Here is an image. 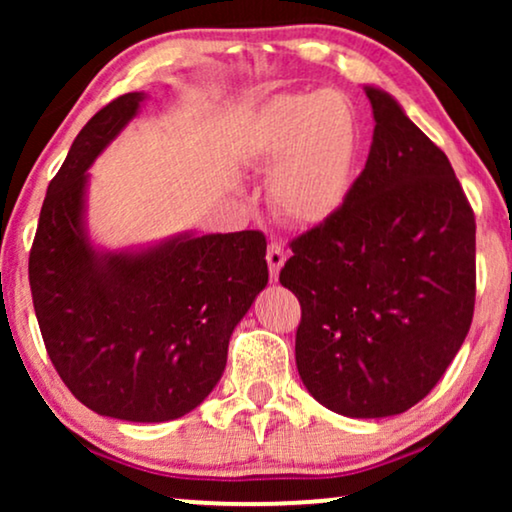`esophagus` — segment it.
<instances>
[{"label":"esophagus","mask_w":512,"mask_h":512,"mask_svg":"<svg viewBox=\"0 0 512 512\" xmlns=\"http://www.w3.org/2000/svg\"><path fill=\"white\" fill-rule=\"evenodd\" d=\"M265 258H268V265H270V277L277 279L279 270H282V265H284V261H286V251H284L282 244L270 242L268 256H265Z\"/></svg>","instance_id":"1"}]
</instances>
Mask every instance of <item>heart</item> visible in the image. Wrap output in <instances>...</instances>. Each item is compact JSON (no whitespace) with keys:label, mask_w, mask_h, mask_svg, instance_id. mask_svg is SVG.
I'll return each instance as SVG.
<instances>
[{"label":"heart","mask_w":512,"mask_h":512,"mask_svg":"<svg viewBox=\"0 0 512 512\" xmlns=\"http://www.w3.org/2000/svg\"><path fill=\"white\" fill-rule=\"evenodd\" d=\"M363 132L352 100L335 90L282 95L258 137V165L270 177V205L296 226L333 219L352 193Z\"/></svg>","instance_id":"b5f03b06"}]
</instances>
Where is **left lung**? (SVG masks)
I'll return each instance as SVG.
<instances>
[{"label": "left lung", "instance_id": "8db88e82", "mask_svg": "<svg viewBox=\"0 0 512 512\" xmlns=\"http://www.w3.org/2000/svg\"><path fill=\"white\" fill-rule=\"evenodd\" d=\"M375 132L338 214L293 237L296 366L345 417L401 415L436 387L475 307V214L450 160L391 95L366 88Z\"/></svg>", "mask_w": 512, "mask_h": 512}]
</instances>
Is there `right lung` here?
Here are the masks:
<instances>
[{
    "label": "right lung",
    "instance_id": "add662e5",
    "mask_svg": "<svg viewBox=\"0 0 512 512\" xmlns=\"http://www.w3.org/2000/svg\"><path fill=\"white\" fill-rule=\"evenodd\" d=\"M144 93L102 107L48 184L30 249L37 321L60 380L97 415L170 422L221 380L233 328L268 284L261 230L181 235L139 254H97L83 230L86 170Z\"/></svg>",
    "mask_w": 512,
    "mask_h": 512
}]
</instances>
